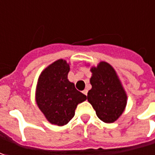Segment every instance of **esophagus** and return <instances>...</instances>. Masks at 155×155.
<instances>
[{"label":"esophagus","instance_id":"34e87169","mask_svg":"<svg viewBox=\"0 0 155 155\" xmlns=\"http://www.w3.org/2000/svg\"><path fill=\"white\" fill-rule=\"evenodd\" d=\"M83 94H84V95L87 96V94H88V90L87 89H84V91H83Z\"/></svg>","mask_w":155,"mask_h":155}]
</instances>
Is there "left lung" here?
I'll return each mask as SVG.
<instances>
[{
    "instance_id": "1",
    "label": "left lung",
    "mask_w": 155,
    "mask_h": 155,
    "mask_svg": "<svg viewBox=\"0 0 155 155\" xmlns=\"http://www.w3.org/2000/svg\"><path fill=\"white\" fill-rule=\"evenodd\" d=\"M90 71L92 88L88 93V101L100 120L113 123L122 115L127 106V95L124 87L114 67L106 61L91 67Z\"/></svg>"
}]
</instances>
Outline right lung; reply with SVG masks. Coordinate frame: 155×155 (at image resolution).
Returning <instances> with one entry per match:
<instances>
[{
  "label": "right lung",
  "instance_id": "add662e5",
  "mask_svg": "<svg viewBox=\"0 0 155 155\" xmlns=\"http://www.w3.org/2000/svg\"><path fill=\"white\" fill-rule=\"evenodd\" d=\"M70 64L59 59L41 71L35 89V101L51 124L64 126L75 115L78 104L87 100L67 78Z\"/></svg>",
  "mask_w": 155,
  "mask_h": 155
}]
</instances>
